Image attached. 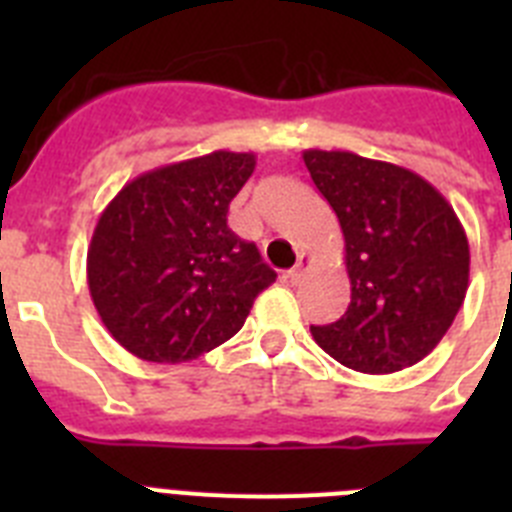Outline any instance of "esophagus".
Instances as JSON below:
<instances>
[{
	"mask_svg": "<svg viewBox=\"0 0 512 512\" xmlns=\"http://www.w3.org/2000/svg\"><path fill=\"white\" fill-rule=\"evenodd\" d=\"M307 264H310V256H307V253H300V256H297V264H295V269L289 271V282H300V279L305 277Z\"/></svg>",
	"mask_w": 512,
	"mask_h": 512,
	"instance_id": "1",
	"label": "esophagus"
}]
</instances>
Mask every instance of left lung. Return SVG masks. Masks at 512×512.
I'll list each match as a JSON object with an SVG mask.
<instances>
[{
    "label": "left lung",
    "instance_id": "8db88e82",
    "mask_svg": "<svg viewBox=\"0 0 512 512\" xmlns=\"http://www.w3.org/2000/svg\"><path fill=\"white\" fill-rule=\"evenodd\" d=\"M346 241L351 302L310 325L325 354L364 374L418 364L454 323L469 287V241L454 207L402 166L348 151L302 153Z\"/></svg>",
    "mask_w": 512,
    "mask_h": 512
}]
</instances>
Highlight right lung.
Returning <instances> with one entry per match:
<instances>
[{"label": "right lung", "mask_w": 512, "mask_h": 512, "mask_svg": "<svg viewBox=\"0 0 512 512\" xmlns=\"http://www.w3.org/2000/svg\"><path fill=\"white\" fill-rule=\"evenodd\" d=\"M253 153L215 151L135 176L104 207L87 253L104 328L156 364L197 359L233 338L277 271L228 228Z\"/></svg>", "instance_id": "obj_1"}]
</instances>
